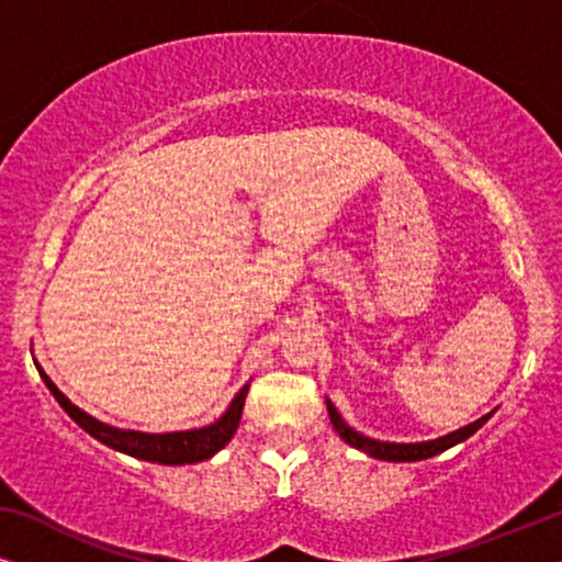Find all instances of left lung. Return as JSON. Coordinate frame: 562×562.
Listing matches in <instances>:
<instances>
[{"mask_svg": "<svg viewBox=\"0 0 562 562\" xmlns=\"http://www.w3.org/2000/svg\"><path fill=\"white\" fill-rule=\"evenodd\" d=\"M327 402V414H329V422H333L335 432L342 437L345 442L350 445V448H356L360 452H366V456H371L375 460H389V463H414V460H427V458H435L440 456V452L456 448V445L465 442L468 437L479 432V429L486 425V422L494 417V412L483 414L481 419L471 422V425L456 429V432H448L442 437H437V440H427V442H386V440H375V437H368L363 432H358V429H352L348 422L340 417V412L335 409V404Z\"/></svg>", "mask_w": 562, "mask_h": 562, "instance_id": "left-lung-1", "label": "left lung"}]
</instances>
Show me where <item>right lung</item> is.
Instances as JSON below:
<instances>
[{"instance_id": "add662e5", "label": "right lung", "mask_w": 562, "mask_h": 562, "mask_svg": "<svg viewBox=\"0 0 562 562\" xmlns=\"http://www.w3.org/2000/svg\"><path fill=\"white\" fill-rule=\"evenodd\" d=\"M35 368L50 394L56 396V402L64 406V412L83 429V432H89L94 440L104 442L106 448L125 452V456H133L137 460H148V463H160V465L202 463V460H210L212 456H217V452L233 440L237 427H240L245 396H248V389H250V381H248L240 391H237L225 414H222L220 419H214L212 425H204L196 429H181V432H140V429L112 427L106 425V422H99L97 417H91V414L71 404V398H68L64 391L50 381V375L43 371L37 360H35Z\"/></svg>"}]
</instances>
